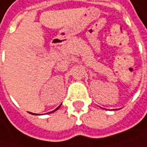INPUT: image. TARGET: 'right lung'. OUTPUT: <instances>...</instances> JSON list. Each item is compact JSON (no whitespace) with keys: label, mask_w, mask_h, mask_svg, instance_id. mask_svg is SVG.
Returning a JSON list of instances; mask_svg holds the SVG:
<instances>
[{"label":"right lung","mask_w":147,"mask_h":147,"mask_svg":"<svg viewBox=\"0 0 147 147\" xmlns=\"http://www.w3.org/2000/svg\"><path fill=\"white\" fill-rule=\"evenodd\" d=\"M60 106H61V105H59V106L58 108H56V109H54V111H51L50 113H53V112H54V111H57V109H59V107H60ZM32 114H33V115H38V114H35V113H32Z\"/></svg>","instance_id":"obj_1"}]
</instances>
